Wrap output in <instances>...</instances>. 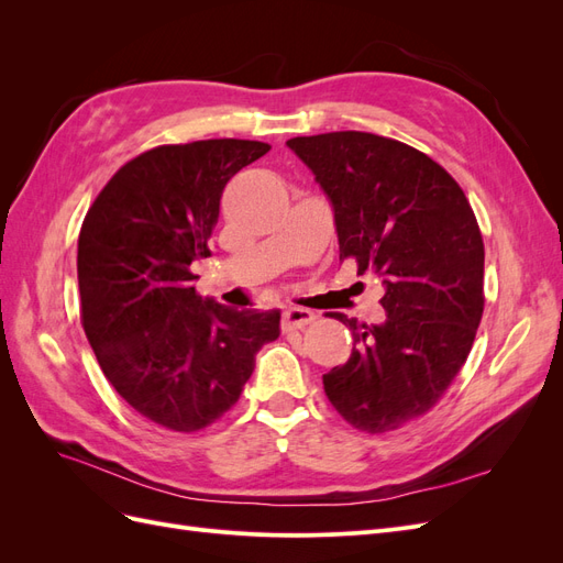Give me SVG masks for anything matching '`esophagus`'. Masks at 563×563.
<instances>
[{
    "instance_id": "esophagus-1",
    "label": "esophagus",
    "mask_w": 563,
    "mask_h": 563,
    "mask_svg": "<svg viewBox=\"0 0 563 563\" xmlns=\"http://www.w3.org/2000/svg\"><path fill=\"white\" fill-rule=\"evenodd\" d=\"M312 321H314V312L305 310V308H288V310H284V317H282V329L284 331L305 329Z\"/></svg>"
}]
</instances>
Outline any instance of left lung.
<instances>
[{"mask_svg": "<svg viewBox=\"0 0 563 563\" xmlns=\"http://www.w3.org/2000/svg\"><path fill=\"white\" fill-rule=\"evenodd\" d=\"M333 207L340 261L378 277L387 319L350 327L354 347L323 376L352 428L380 434L424 416L472 350L484 312V242L460 185L420 150L364 131L286 141Z\"/></svg>", "mask_w": 563, "mask_h": 563, "instance_id": "8db88e82", "label": "left lung"}]
</instances>
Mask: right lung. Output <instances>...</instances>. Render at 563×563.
Listing matches in <instances>:
<instances>
[{
	"label": "right lung",
	"mask_w": 563,
	"mask_h": 563,
	"mask_svg": "<svg viewBox=\"0 0 563 563\" xmlns=\"http://www.w3.org/2000/svg\"><path fill=\"white\" fill-rule=\"evenodd\" d=\"M269 150L258 141L159 145L126 162L79 232L81 323L106 378L131 408L197 432L240 399L279 310H232L195 291L228 180Z\"/></svg>",
	"instance_id": "1"
}]
</instances>
